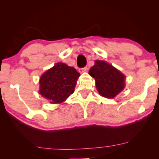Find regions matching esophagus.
<instances>
[{
	"label": "esophagus",
	"mask_w": 159,
	"mask_h": 159,
	"mask_svg": "<svg viewBox=\"0 0 159 159\" xmlns=\"http://www.w3.org/2000/svg\"><path fill=\"white\" fill-rule=\"evenodd\" d=\"M88 66H85V67H84V68L80 69L79 71H80V73H82V72H84V71H86L87 70H88Z\"/></svg>",
	"instance_id": "1"
}]
</instances>
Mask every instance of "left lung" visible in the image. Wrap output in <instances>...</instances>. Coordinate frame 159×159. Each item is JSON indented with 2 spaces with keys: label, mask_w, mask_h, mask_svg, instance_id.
Listing matches in <instances>:
<instances>
[{
  "label": "left lung",
  "mask_w": 159,
  "mask_h": 159,
  "mask_svg": "<svg viewBox=\"0 0 159 159\" xmlns=\"http://www.w3.org/2000/svg\"><path fill=\"white\" fill-rule=\"evenodd\" d=\"M89 75L95 79L99 94L107 98H114L125 87V76L106 61H95Z\"/></svg>",
  "instance_id": "obj_1"
}]
</instances>
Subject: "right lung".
Wrapping results in <instances>:
<instances>
[{
  "label": "right lung",
  "instance_id": "add662e5",
  "mask_svg": "<svg viewBox=\"0 0 159 159\" xmlns=\"http://www.w3.org/2000/svg\"><path fill=\"white\" fill-rule=\"evenodd\" d=\"M80 76L74 67L57 63L40 77L39 93L51 103H61L74 93Z\"/></svg>",
  "mask_w": 159,
  "mask_h": 159
}]
</instances>
